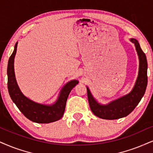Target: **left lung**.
Segmentation results:
<instances>
[{"instance_id":"obj_1","label":"left lung","mask_w":153,"mask_h":153,"mask_svg":"<svg viewBox=\"0 0 153 153\" xmlns=\"http://www.w3.org/2000/svg\"><path fill=\"white\" fill-rule=\"evenodd\" d=\"M131 41L135 45L140 62L138 76L134 88L131 93L113 101L108 105H102L95 101L90 93L89 89L87 88V97L90 108L94 114L99 118L107 120H114L127 116L134 110L146 92L148 84V62L146 56L140 48L137 40L135 39H131Z\"/></svg>"}]
</instances>
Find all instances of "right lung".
Here are the masks:
<instances>
[{
  "label": "right lung",
  "mask_w": 153,
  "mask_h": 153,
  "mask_svg": "<svg viewBox=\"0 0 153 153\" xmlns=\"http://www.w3.org/2000/svg\"><path fill=\"white\" fill-rule=\"evenodd\" d=\"M17 45L11 54L7 64V88L10 97L19 110L26 118L37 123H49L59 120L65 113L67 98L71 89L78 84L73 80L64 86L56 102L52 105H45L35 103L21 93L17 84L14 73V58L16 54Z\"/></svg>",
  "instance_id": "add662e5"
}]
</instances>
